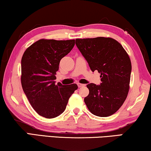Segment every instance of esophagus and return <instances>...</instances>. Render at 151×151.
<instances>
[{
    "instance_id": "34e87169",
    "label": "esophagus",
    "mask_w": 151,
    "mask_h": 151,
    "mask_svg": "<svg viewBox=\"0 0 151 151\" xmlns=\"http://www.w3.org/2000/svg\"><path fill=\"white\" fill-rule=\"evenodd\" d=\"M77 85H78V87H83V86H85V84H81V83H78Z\"/></svg>"
}]
</instances>
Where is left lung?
I'll list each match as a JSON object with an SVG mask.
<instances>
[{
	"instance_id": "obj_1",
	"label": "left lung",
	"mask_w": 151,
	"mask_h": 151,
	"mask_svg": "<svg viewBox=\"0 0 151 151\" xmlns=\"http://www.w3.org/2000/svg\"><path fill=\"white\" fill-rule=\"evenodd\" d=\"M76 45L88 62L92 72L100 73L102 83L87 85L89 95L84 99L94 115L106 117L118 111L129 89L131 60L118 41L112 38L77 39Z\"/></svg>"
}]
</instances>
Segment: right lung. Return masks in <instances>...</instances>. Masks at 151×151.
I'll return each mask as SVG.
<instances>
[{
	"label": "right lung",
	"instance_id": "right-lung-1",
	"mask_svg": "<svg viewBox=\"0 0 151 151\" xmlns=\"http://www.w3.org/2000/svg\"><path fill=\"white\" fill-rule=\"evenodd\" d=\"M75 40L40 39L26 49L22 58L21 83L29 102L39 115L59 116L66 109L77 85L55 84L62 58L70 53Z\"/></svg>",
	"mask_w": 151,
	"mask_h": 151
}]
</instances>
